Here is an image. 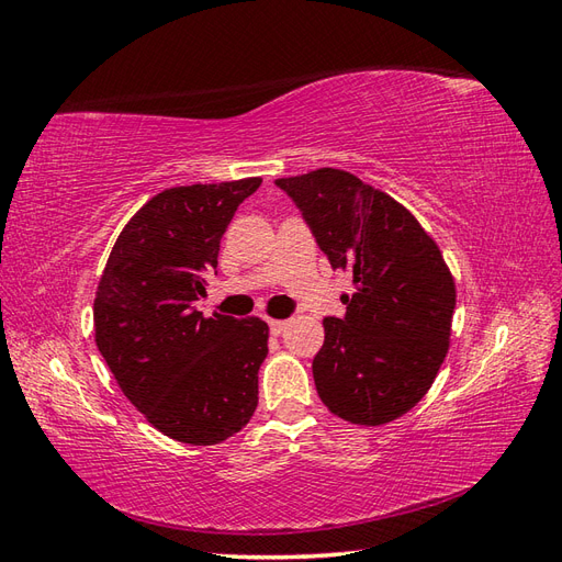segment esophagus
<instances>
[{"label": "esophagus", "instance_id": "34e87169", "mask_svg": "<svg viewBox=\"0 0 562 562\" xmlns=\"http://www.w3.org/2000/svg\"><path fill=\"white\" fill-rule=\"evenodd\" d=\"M268 327H270L272 336H280L284 331V327H286V319H270Z\"/></svg>", "mask_w": 562, "mask_h": 562}]
</instances>
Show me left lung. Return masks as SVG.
<instances>
[{
  "label": "left lung",
  "instance_id": "8db88e82",
  "mask_svg": "<svg viewBox=\"0 0 562 562\" xmlns=\"http://www.w3.org/2000/svg\"><path fill=\"white\" fill-rule=\"evenodd\" d=\"M334 270L352 276L346 315L325 317L313 358L329 412L381 426L430 389L450 346L454 280L438 245L403 204L341 169L278 179Z\"/></svg>",
  "mask_w": 562,
  "mask_h": 562
}]
</instances>
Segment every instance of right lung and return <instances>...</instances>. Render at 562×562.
<instances>
[{
	"label": "right lung",
	"instance_id": "add662e5",
	"mask_svg": "<svg viewBox=\"0 0 562 562\" xmlns=\"http://www.w3.org/2000/svg\"><path fill=\"white\" fill-rule=\"evenodd\" d=\"M259 186L243 179L159 192L120 233L95 292V346L122 393L186 445L235 436L259 403L268 325L198 311L221 237Z\"/></svg>",
	"mask_w": 562,
	"mask_h": 562
}]
</instances>
